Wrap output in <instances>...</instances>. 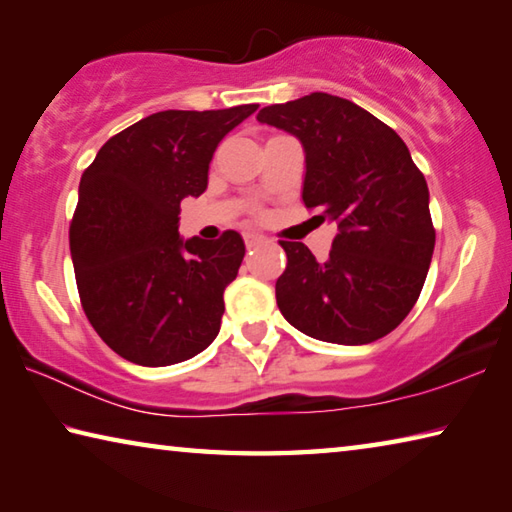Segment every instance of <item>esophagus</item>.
Returning a JSON list of instances; mask_svg holds the SVG:
<instances>
[{
  "label": "esophagus",
  "instance_id": "34e87169",
  "mask_svg": "<svg viewBox=\"0 0 512 512\" xmlns=\"http://www.w3.org/2000/svg\"><path fill=\"white\" fill-rule=\"evenodd\" d=\"M244 241H246L248 248H255V246L262 244L264 235H259V232H253V230H246V232H244Z\"/></svg>",
  "mask_w": 512,
  "mask_h": 512
}]
</instances>
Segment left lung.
I'll return each mask as SVG.
<instances>
[{
    "label": "left lung",
    "instance_id": "obj_1",
    "mask_svg": "<svg viewBox=\"0 0 512 512\" xmlns=\"http://www.w3.org/2000/svg\"><path fill=\"white\" fill-rule=\"evenodd\" d=\"M257 121L298 137L307 164L302 201L320 210L316 219L339 225L327 262L300 241H280L282 316L311 339L339 345L393 332L418 300L436 246L427 180L402 137L325 92L266 106Z\"/></svg>",
    "mask_w": 512,
    "mask_h": 512
}]
</instances>
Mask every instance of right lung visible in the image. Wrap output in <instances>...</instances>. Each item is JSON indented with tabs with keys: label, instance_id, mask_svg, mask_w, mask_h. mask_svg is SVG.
<instances>
[{
	"label": "right lung",
	"instance_id": "add662e5",
	"mask_svg": "<svg viewBox=\"0 0 512 512\" xmlns=\"http://www.w3.org/2000/svg\"><path fill=\"white\" fill-rule=\"evenodd\" d=\"M255 110L155 112L110 137L83 171L69 225L76 287L90 325L126 361L171 366L219 334L244 239H183L180 201L205 192L216 146Z\"/></svg>",
	"mask_w": 512,
	"mask_h": 512
}]
</instances>
